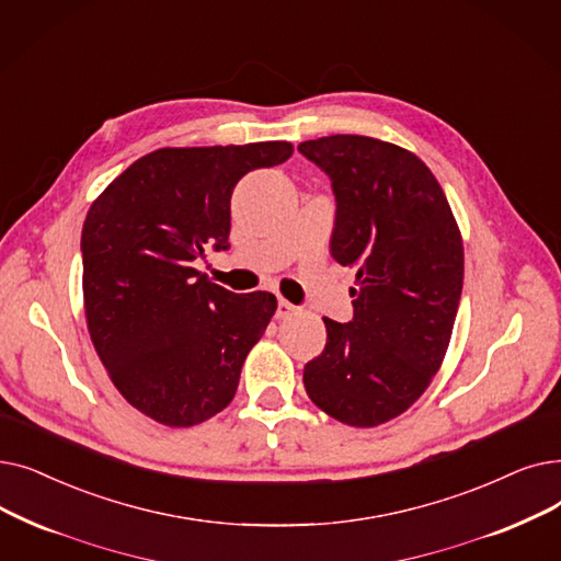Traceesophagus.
<instances>
[{"instance_id": "obj_1", "label": "esophagus", "mask_w": 561, "mask_h": 561, "mask_svg": "<svg viewBox=\"0 0 561 561\" xmlns=\"http://www.w3.org/2000/svg\"><path fill=\"white\" fill-rule=\"evenodd\" d=\"M294 313H296V305H290L284 298L277 300V319H288V316H294Z\"/></svg>"}]
</instances>
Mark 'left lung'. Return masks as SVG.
<instances>
[{"instance_id": "left-lung-1", "label": "left lung", "mask_w": 561, "mask_h": 561, "mask_svg": "<svg viewBox=\"0 0 561 561\" xmlns=\"http://www.w3.org/2000/svg\"><path fill=\"white\" fill-rule=\"evenodd\" d=\"M330 179V252L357 267L353 321H325L305 364L309 399L348 426H378L415 403L440 369L462 290V242L440 183L401 146L362 135L298 144Z\"/></svg>"}]
</instances>
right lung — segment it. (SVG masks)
<instances>
[{
	"label": "right lung",
	"instance_id": "1",
	"mask_svg": "<svg viewBox=\"0 0 561 561\" xmlns=\"http://www.w3.org/2000/svg\"><path fill=\"white\" fill-rule=\"evenodd\" d=\"M290 153L288 141L158 149L91 204L80 245L89 334L146 417L194 426L231 403L277 298L231 294L192 263L231 248L236 183Z\"/></svg>",
	"mask_w": 561,
	"mask_h": 561
}]
</instances>
